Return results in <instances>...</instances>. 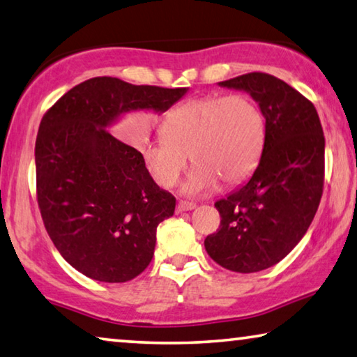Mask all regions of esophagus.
<instances>
[{
	"mask_svg": "<svg viewBox=\"0 0 357 357\" xmlns=\"http://www.w3.org/2000/svg\"><path fill=\"white\" fill-rule=\"evenodd\" d=\"M197 205L192 202H183L181 200L178 205H176V213H185V211H190V209H194Z\"/></svg>",
	"mask_w": 357,
	"mask_h": 357,
	"instance_id": "esophagus-1",
	"label": "esophagus"
}]
</instances>
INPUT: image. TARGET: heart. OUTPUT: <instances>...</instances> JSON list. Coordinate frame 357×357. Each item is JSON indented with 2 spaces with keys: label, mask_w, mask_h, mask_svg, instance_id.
<instances>
[{
  "label": "heart",
  "mask_w": 357,
  "mask_h": 357,
  "mask_svg": "<svg viewBox=\"0 0 357 357\" xmlns=\"http://www.w3.org/2000/svg\"><path fill=\"white\" fill-rule=\"evenodd\" d=\"M265 144V117L243 93L190 98L163 119V132L139 146L141 160L163 189L178 183L190 160L195 167L183 184L185 195H205L222 181L235 185L256 169Z\"/></svg>",
  "instance_id": "obj_1"
}]
</instances>
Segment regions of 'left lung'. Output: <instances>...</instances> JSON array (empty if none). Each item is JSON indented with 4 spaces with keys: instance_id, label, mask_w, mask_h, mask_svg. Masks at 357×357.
<instances>
[{
    "instance_id": "8db88e82",
    "label": "left lung",
    "mask_w": 357,
    "mask_h": 357,
    "mask_svg": "<svg viewBox=\"0 0 357 357\" xmlns=\"http://www.w3.org/2000/svg\"><path fill=\"white\" fill-rule=\"evenodd\" d=\"M219 86L257 101L265 144L248 183L214 203L220 225L205 250L220 267L254 273L278 264L307 234L324 185V133L313 103L278 77L248 73Z\"/></svg>"
}]
</instances>
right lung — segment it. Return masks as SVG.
<instances>
[{
  "instance_id": "right-lung-1",
  "label": "right lung",
  "mask_w": 357,
  "mask_h": 357,
  "mask_svg": "<svg viewBox=\"0 0 357 357\" xmlns=\"http://www.w3.org/2000/svg\"><path fill=\"white\" fill-rule=\"evenodd\" d=\"M188 90L92 77L44 114L35 146L38 205L61 257L89 278L126 282L144 271L157 225L176 206L141 152L109 128L132 111L162 114Z\"/></svg>"
}]
</instances>
